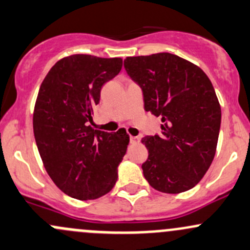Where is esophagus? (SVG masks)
Returning <instances> with one entry per match:
<instances>
[{
	"label": "esophagus",
	"mask_w": 250,
	"mask_h": 250,
	"mask_svg": "<svg viewBox=\"0 0 250 250\" xmlns=\"http://www.w3.org/2000/svg\"><path fill=\"white\" fill-rule=\"evenodd\" d=\"M140 141V139L138 136H130V144H138Z\"/></svg>",
	"instance_id": "34e87169"
}]
</instances>
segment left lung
Instances as JSON below:
<instances>
[{
    "label": "left lung",
    "mask_w": 250,
    "mask_h": 250,
    "mask_svg": "<svg viewBox=\"0 0 250 250\" xmlns=\"http://www.w3.org/2000/svg\"><path fill=\"white\" fill-rule=\"evenodd\" d=\"M128 75L143 90L145 110L162 118V134L145 136L143 164L151 187L178 194L195 187L211 167L222 110L201 68L169 52L127 57Z\"/></svg>",
    "instance_id": "obj_1"
}]
</instances>
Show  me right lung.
Wrapping results in <instances>:
<instances>
[{"label":"right lung","instance_id":"add662e5","mask_svg":"<svg viewBox=\"0 0 250 250\" xmlns=\"http://www.w3.org/2000/svg\"><path fill=\"white\" fill-rule=\"evenodd\" d=\"M122 68V59L72 55L55 63L42 83L33 133L44 167L64 194L93 200L109 193L129 144L123 129L94 130L93 106L102 86Z\"/></svg>","mask_w":250,"mask_h":250}]
</instances>
